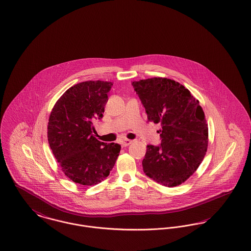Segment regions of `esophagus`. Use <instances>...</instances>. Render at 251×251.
<instances>
[{
	"instance_id": "34e87169",
	"label": "esophagus",
	"mask_w": 251,
	"mask_h": 251,
	"mask_svg": "<svg viewBox=\"0 0 251 251\" xmlns=\"http://www.w3.org/2000/svg\"><path fill=\"white\" fill-rule=\"evenodd\" d=\"M131 143H132V140H130V139H124V140L121 141L122 147H127V146H129Z\"/></svg>"
}]
</instances>
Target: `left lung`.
Masks as SVG:
<instances>
[{
    "label": "left lung",
    "mask_w": 251,
    "mask_h": 251,
    "mask_svg": "<svg viewBox=\"0 0 251 251\" xmlns=\"http://www.w3.org/2000/svg\"><path fill=\"white\" fill-rule=\"evenodd\" d=\"M147 118L160 123L159 145H147L143 172L157 183L173 187L184 182L201 163L208 145V127L199 101L167 78L132 83Z\"/></svg>",
    "instance_id": "left-lung-1"
}]
</instances>
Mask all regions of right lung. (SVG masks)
I'll list each match as a JSON object with an SVG mask.
<instances>
[{
    "instance_id": "right-lung-1",
    "label": "right lung",
    "mask_w": 251,
    "mask_h": 251,
    "mask_svg": "<svg viewBox=\"0 0 251 251\" xmlns=\"http://www.w3.org/2000/svg\"><path fill=\"white\" fill-rule=\"evenodd\" d=\"M112 86V82L99 80L76 84L58 99L50 116V147L62 171L82 185L104 180L121 149L117 143L97 140L93 134V122L103 117Z\"/></svg>"
}]
</instances>
